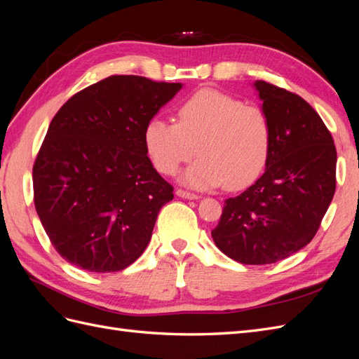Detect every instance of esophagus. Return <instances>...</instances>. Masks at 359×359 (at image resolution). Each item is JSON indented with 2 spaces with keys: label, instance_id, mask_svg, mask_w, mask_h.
Returning <instances> with one entry per match:
<instances>
[{
  "label": "esophagus",
  "instance_id": "34e87169",
  "mask_svg": "<svg viewBox=\"0 0 359 359\" xmlns=\"http://www.w3.org/2000/svg\"><path fill=\"white\" fill-rule=\"evenodd\" d=\"M177 196H180V198H182V199H190V201L199 199V194L187 191V190H182V189H178V190H177Z\"/></svg>",
  "mask_w": 359,
  "mask_h": 359
}]
</instances>
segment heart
Masks as SVG:
<instances>
[{
  "mask_svg": "<svg viewBox=\"0 0 359 359\" xmlns=\"http://www.w3.org/2000/svg\"><path fill=\"white\" fill-rule=\"evenodd\" d=\"M145 148L154 168L172 177L198 156L182 175L194 189H240L264 170L273 140L266 112L217 90H201L184 100L177 123L154 118L147 124Z\"/></svg>",
  "mask_w": 359,
  "mask_h": 359,
  "instance_id": "b5f03b06",
  "label": "heart"
}]
</instances>
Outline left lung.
I'll use <instances>...</instances> for the list:
<instances>
[{"label":"left lung","instance_id":"left-lung-1","mask_svg":"<svg viewBox=\"0 0 359 359\" xmlns=\"http://www.w3.org/2000/svg\"><path fill=\"white\" fill-rule=\"evenodd\" d=\"M273 127L264 175L224 201L211 235L236 262L266 265L306 247L335 193L337 151L319 114L295 93L255 82Z\"/></svg>","mask_w":359,"mask_h":359}]
</instances>
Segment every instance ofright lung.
Segmentation results:
<instances>
[{"label":"right lung","instance_id":"obj_1","mask_svg":"<svg viewBox=\"0 0 359 359\" xmlns=\"http://www.w3.org/2000/svg\"><path fill=\"white\" fill-rule=\"evenodd\" d=\"M181 83L115 74L76 93L49 124L32 166L34 205L52 245L91 273H115L144 253L173 199L147 156V124Z\"/></svg>","mask_w":359,"mask_h":359}]
</instances>
